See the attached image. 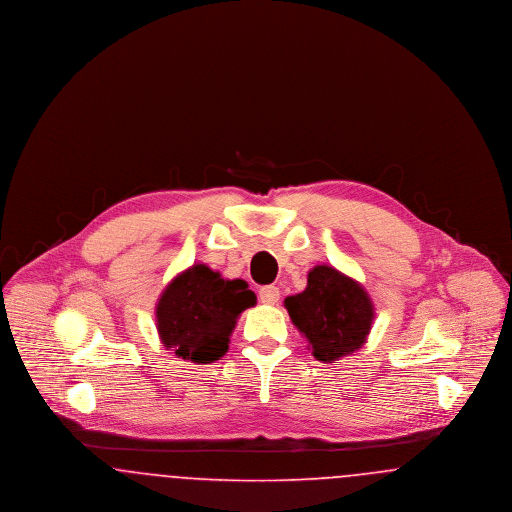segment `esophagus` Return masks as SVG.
Here are the masks:
<instances>
[{"label":"esophagus","mask_w":512,"mask_h":512,"mask_svg":"<svg viewBox=\"0 0 512 512\" xmlns=\"http://www.w3.org/2000/svg\"><path fill=\"white\" fill-rule=\"evenodd\" d=\"M280 299V290L276 286H265L259 290V301L265 305H276Z\"/></svg>","instance_id":"1"}]
</instances>
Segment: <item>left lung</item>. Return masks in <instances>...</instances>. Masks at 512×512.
<instances>
[{"label": "left lung", "mask_w": 512, "mask_h": 512, "mask_svg": "<svg viewBox=\"0 0 512 512\" xmlns=\"http://www.w3.org/2000/svg\"><path fill=\"white\" fill-rule=\"evenodd\" d=\"M284 307L322 363L361 349L374 320V305L365 288L328 265L313 268L307 288L286 297Z\"/></svg>", "instance_id": "8db88e82"}]
</instances>
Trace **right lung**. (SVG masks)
<instances>
[{
  "label": "right lung",
  "instance_id": "1",
  "mask_svg": "<svg viewBox=\"0 0 512 512\" xmlns=\"http://www.w3.org/2000/svg\"><path fill=\"white\" fill-rule=\"evenodd\" d=\"M255 303L244 280H224L220 272L194 265L161 293L157 332L176 357L197 365L215 363L228 351L238 317Z\"/></svg>",
  "mask_w": 512,
  "mask_h": 512
}]
</instances>
